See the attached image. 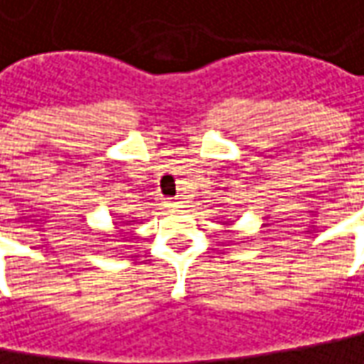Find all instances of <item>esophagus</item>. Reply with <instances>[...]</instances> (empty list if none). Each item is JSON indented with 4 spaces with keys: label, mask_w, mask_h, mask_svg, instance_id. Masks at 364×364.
<instances>
[{
    "label": "esophagus",
    "mask_w": 364,
    "mask_h": 364,
    "mask_svg": "<svg viewBox=\"0 0 364 364\" xmlns=\"http://www.w3.org/2000/svg\"><path fill=\"white\" fill-rule=\"evenodd\" d=\"M181 205V201H177V199H171L168 201V208H179Z\"/></svg>",
    "instance_id": "1"
}]
</instances>
